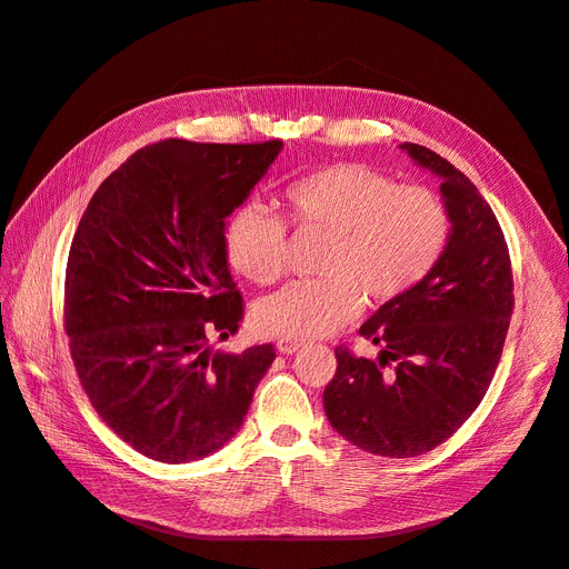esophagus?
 <instances>
[{"label":"esophagus","instance_id":"1","mask_svg":"<svg viewBox=\"0 0 569 569\" xmlns=\"http://www.w3.org/2000/svg\"><path fill=\"white\" fill-rule=\"evenodd\" d=\"M301 347H303V343H299V341H295V339H280V341H278V351L284 353V356L297 353Z\"/></svg>","mask_w":569,"mask_h":569}]
</instances>
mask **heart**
Segmentation results:
<instances>
[{"label":"heart","mask_w":569,"mask_h":569,"mask_svg":"<svg viewBox=\"0 0 569 569\" xmlns=\"http://www.w3.org/2000/svg\"><path fill=\"white\" fill-rule=\"evenodd\" d=\"M287 220L327 234L318 272L289 282L253 308L268 337L318 339L347 325L360 308L406 297L435 270L451 237L446 203L425 187H399L356 163L325 166L282 189ZM230 266L256 284H272L287 268V226L266 206L242 203L228 220Z\"/></svg>","instance_id":"heart-1"}]
</instances>
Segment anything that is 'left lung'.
Returning a JSON list of instances; mask_svg holds the SVG:
<instances>
[{
  "instance_id": "left-lung-1",
  "label": "left lung",
  "mask_w": 569,
  "mask_h": 569,
  "mask_svg": "<svg viewBox=\"0 0 569 569\" xmlns=\"http://www.w3.org/2000/svg\"><path fill=\"white\" fill-rule=\"evenodd\" d=\"M441 180L451 237L427 278L380 306L360 337L377 360L339 347L325 416L358 449L412 458L437 449L468 420L491 385L512 316V268L501 226L468 176L420 144H401Z\"/></svg>"
}]
</instances>
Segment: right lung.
I'll return each instance as SVG.
<instances>
[{"label": "right lung", "mask_w": 569, "mask_h": 569, "mask_svg": "<svg viewBox=\"0 0 569 569\" xmlns=\"http://www.w3.org/2000/svg\"><path fill=\"white\" fill-rule=\"evenodd\" d=\"M282 151L256 144H149L99 184L66 266L63 322L90 403L134 451L199 460L242 427L272 343L242 353L226 218Z\"/></svg>", "instance_id": "obj_1"}]
</instances>
